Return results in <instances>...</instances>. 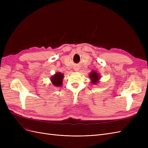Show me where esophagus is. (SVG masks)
<instances>
[{"label":"esophagus","mask_w":148,"mask_h":148,"mask_svg":"<svg viewBox=\"0 0 148 148\" xmlns=\"http://www.w3.org/2000/svg\"><path fill=\"white\" fill-rule=\"evenodd\" d=\"M77 70H76V71H77Z\"/></svg>","instance_id":"1"}]
</instances>
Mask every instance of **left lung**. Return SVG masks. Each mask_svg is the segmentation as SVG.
<instances>
[{
  "label": "left lung",
  "mask_w": 148,
  "mask_h": 148,
  "mask_svg": "<svg viewBox=\"0 0 148 148\" xmlns=\"http://www.w3.org/2000/svg\"><path fill=\"white\" fill-rule=\"evenodd\" d=\"M89 78L91 79V83L92 84H96L99 82L100 79V76L96 71H92L89 73Z\"/></svg>",
  "instance_id": "8db88e82"
}]
</instances>
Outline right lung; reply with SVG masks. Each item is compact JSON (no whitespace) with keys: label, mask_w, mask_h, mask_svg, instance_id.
Wrapping results in <instances>:
<instances>
[{"label":"right lung","mask_w":148,"mask_h":148,"mask_svg":"<svg viewBox=\"0 0 148 148\" xmlns=\"http://www.w3.org/2000/svg\"><path fill=\"white\" fill-rule=\"evenodd\" d=\"M63 78H64V75L60 72H57L54 75H53L51 78V82L55 86H61L62 85V82H63Z\"/></svg>","instance_id":"right-lung-1"}]
</instances>
